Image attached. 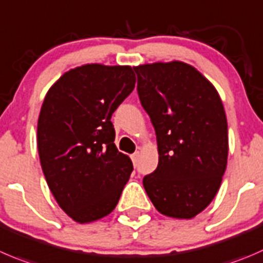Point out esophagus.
Returning <instances> with one entry per match:
<instances>
[{
	"mask_svg": "<svg viewBox=\"0 0 263 263\" xmlns=\"http://www.w3.org/2000/svg\"><path fill=\"white\" fill-rule=\"evenodd\" d=\"M139 157H140L139 152L134 153V154L131 155V160H132V163H134V165H136L137 162H139Z\"/></svg>",
	"mask_w": 263,
	"mask_h": 263,
	"instance_id": "34e87169",
	"label": "esophagus"
}]
</instances>
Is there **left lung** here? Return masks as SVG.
Instances as JSON below:
<instances>
[{
    "label": "left lung",
    "instance_id": "1",
    "mask_svg": "<svg viewBox=\"0 0 263 263\" xmlns=\"http://www.w3.org/2000/svg\"><path fill=\"white\" fill-rule=\"evenodd\" d=\"M157 135V170L142 180L162 215L193 218L210 205L228 164V121L212 83L182 61L134 68Z\"/></svg>",
    "mask_w": 263,
    "mask_h": 263
}]
</instances>
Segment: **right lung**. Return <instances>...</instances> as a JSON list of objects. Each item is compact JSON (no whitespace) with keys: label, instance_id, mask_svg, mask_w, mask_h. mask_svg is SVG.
I'll return each instance as SVG.
<instances>
[{"label":"right lung","instance_id":"right-lung-1","mask_svg":"<svg viewBox=\"0 0 263 263\" xmlns=\"http://www.w3.org/2000/svg\"><path fill=\"white\" fill-rule=\"evenodd\" d=\"M131 67L87 64L64 73L46 93L37 146L47 185L78 223L108 216L134 165L118 152L110 118L134 91Z\"/></svg>","mask_w":263,"mask_h":263}]
</instances>
